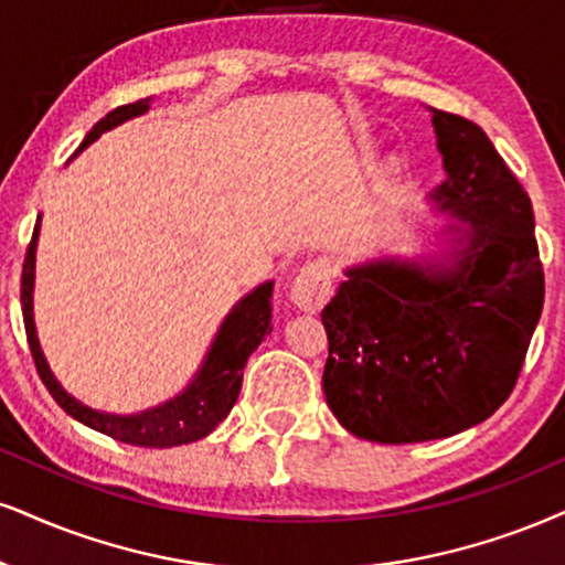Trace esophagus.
<instances>
[{
    "mask_svg": "<svg viewBox=\"0 0 565 565\" xmlns=\"http://www.w3.org/2000/svg\"><path fill=\"white\" fill-rule=\"evenodd\" d=\"M332 294V267L324 259L303 264L290 282V301L301 311H319Z\"/></svg>",
    "mask_w": 565,
    "mask_h": 565,
    "instance_id": "esophagus-1",
    "label": "esophagus"
}]
</instances>
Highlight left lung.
<instances>
[{
    "mask_svg": "<svg viewBox=\"0 0 565 565\" xmlns=\"http://www.w3.org/2000/svg\"><path fill=\"white\" fill-rule=\"evenodd\" d=\"M445 180L437 256L345 267L322 322V387L369 443H427L490 419L516 385L545 301L532 201L479 125L431 109Z\"/></svg>",
    "mask_w": 565,
    "mask_h": 565,
    "instance_id": "1",
    "label": "left lung"
}]
</instances>
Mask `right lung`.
Returning a JSON list of instances; mask_svg holds the SVG:
<instances>
[{
  "mask_svg": "<svg viewBox=\"0 0 565 565\" xmlns=\"http://www.w3.org/2000/svg\"><path fill=\"white\" fill-rule=\"evenodd\" d=\"M151 99H141L136 104H125L117 107L107 117H102L94 128L88 130L83 143L75 151V157L83 149H88L102 134L117 128V125L134 120L149 113ZM39 230L41 214L33 227L31 246H28L23 262V277H20V303H23V322L28 345H31L33 361H36L39 377L44 382L52 398L65 408V414L73 416L75 422L86 424V427L109 435L113 440L138 445V448H175V445L196 443L206 437L209 431L220 427V422L230 414V408L238 401L243 385V366L250 353L262 345V340L271 332V288L275 282L267 280L256 285L250 294L241 298L238 303L230 309V315L222 319L217 335L209 345L204 361H201L199 372L193 380L172 395L170 401L159 403L138 414H109V411L90 408L81 403L75 395H70L54 372L49 369V361L41 351L36 322H33V282H36V246H39Z\"/></svg>",
  "mask_w": 565,
  "mask_h": 565,
  "instance_id": "add662e5",
  "label": "right lung"
}]
</instances>
